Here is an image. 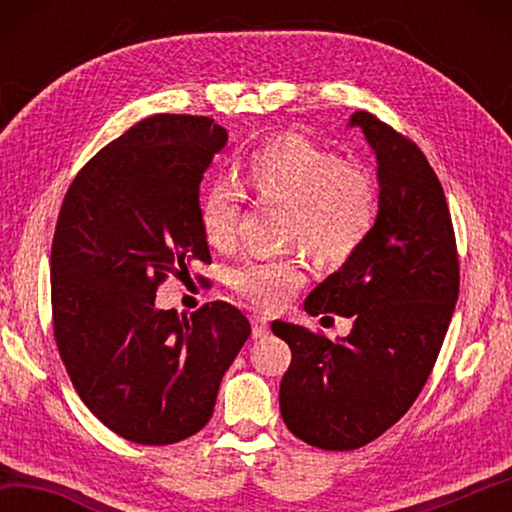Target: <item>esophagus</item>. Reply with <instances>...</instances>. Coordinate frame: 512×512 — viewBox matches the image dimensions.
Returning a JSON list of instances; mask_svg holds the SVG:
<instances>
[{"mask_svg": "<svg viewBox=\"0 0 512 512\" xmlns=\"http://www.w3.org/2000/svg\"><path fill=\"white\" fill-rule=\"evenodd\" d=\"M250 325H253V339H262L268 334V320L259 314L250 316Z\"/></svg>", "mask_w": 512, "mask_h": 512, "instance_id": "obj_1", "label": "esophagus"}]
</instances>
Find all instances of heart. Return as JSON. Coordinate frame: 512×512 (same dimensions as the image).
Wrapping results in <instances>:
<instances>
[{
  "label": "heart",
  "instance_id": "b5f03b06",
  "mask_svg": "<svg viewBox=\"0 0 512 512\" xmlns=\"http://www.w3.org/2000/svg\"><path fill=\"white\" fill-rule=\"evenodd\" d=\"M241 180L257 201L284 207L282 244H298L323 264H343L375 228L379 205L372 180L302 137L266 142L246 160ZM198 214L207 244L230 248L241 216L237 187H207ZM302 280V266L291 255L248 259L230 271L232 289L268 309L282 307Z\"/></svg>",
  "mask_w": 512,
  "mask_h": 512
}]
</instances>
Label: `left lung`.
<instances>
[{
    "label": "left lung",
    "mask_w": 512,
    "mask_h": 512,
    "mask_svg": "<svg viewBox=\"0 0 512 512\" xmlns=\"http://www.w3.org/2000/svg\"><path fill=\"white\" fill-rule=\"evenodd\" d=\"M377 158L379 212L357 253L309 293L311 316L352 320L343 339L273 320L289 343L280 384L282 420L293 436L329 452L368 445L411 409L436 363L458 300V257L445 192L424 153L354 112Z\"/></svg>",
    "instance_id": "8db88e82"
}]
</instances>
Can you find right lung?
I'll list each match as a JSON object with an SVG mask.
<instances>
[{
	"label": "right lung",
	"mask_w": 512,
	"mask_h": 512,
	"mask_svg": "<svg viewBox=\"0 0 512 512\" xmlns=\"http://www.w3.org/2000/svg\"><path fill=\"white\" fill-rule=\"evenodd\" d=\"M228 131L210 117L155 115L85 164L51 246L54 334L76 393L117 436L171 445L212 418L248 318L216 300L155 307L171 273L210 262L198 192Z\"/></svg>",
	"instance_id": "1"
}]
</instances>
